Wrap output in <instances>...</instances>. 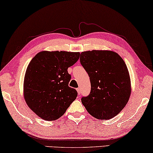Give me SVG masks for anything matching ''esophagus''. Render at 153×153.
Wrapping results in <instances>:
<instances>
[{
	"label": "esophagus",
	"instance_id": "1",
	"mask_svg": "<svg viewBox=\"0 0 153 153\" xmlns=\"http://www.w3.org/2000/svg\"><path fill=\"white\" fill-rule=\"evenodd\" d=\"M76 90H77V93H78V94L79 95V94H80V93H81V89H80V88H77Z\"/></svg>",
	"mask_w": 153,
	"mask_h": 153
}]
</instances>
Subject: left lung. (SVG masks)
I'll list each match as a JSON object with an SVG mask.
<instances>
[{
  "mask_svg": "<svg viewBox=\"0 0 153 153\" xmlns=\"http://www.w3.org/2000/svg\"><path fill=\"white\" fill-rule=\"evenodd\" d=\"M80 62L88 73L91 91L82 103L91 116L108 120L118 114L129 101L131 85L127 67L110 50L82 52Z\"/></svg>",
  "mask_w": 153,
  "mask_h": 153,
  "instance_id": "obj_1",
  "label": "left lung"
}]
</instances>
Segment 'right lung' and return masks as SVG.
<instances>
[{
  "label": "right lung",
  "mask_w": 153,
  "mask_h": 153,
  "mask_svg": "<svg viewBox=\"0 0 153 153\" xmlns=\"http://www.w3.org/2000/svg\"><path fill=\"white\" fill-rule=\"evenodd\" d=\"M79 58V52L42 51L31 60L24 76L23 94L39 117L57 120L76 99V90L68 85L71 75L67 69Z\"/></svg>",
  "instance_id": "obj_1"
}]
</instances>
